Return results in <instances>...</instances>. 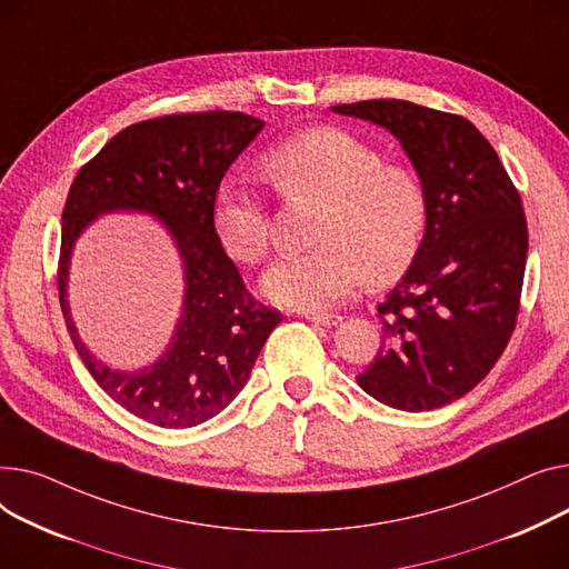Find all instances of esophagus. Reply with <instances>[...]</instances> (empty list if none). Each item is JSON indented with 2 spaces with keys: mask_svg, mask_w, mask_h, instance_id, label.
Here are the masks:
<instances>
[{
  "mask_svg": "<svg viewBox=\"0 0 569 569\" xmlns=\"http://www.w3.org/2000/svg\"><path fill=\"white\" fill-rule=\"evenodd\" d=\"M303 317L312 323H319V326H338L342 321L340 315H330V312H306Z\"/></svg>",
  "mask_w": 569,
  "mask_h": 569,
  "instance_id": "obj_1",
  "label": "esophagus"
}]
</instances>
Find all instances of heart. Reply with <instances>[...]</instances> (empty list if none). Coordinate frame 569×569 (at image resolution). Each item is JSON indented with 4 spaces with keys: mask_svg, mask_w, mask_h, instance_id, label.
Wrapping results in <instances>:
<instances>
[{
    "mask_svg": "<svg viewBox=\"0 0 569 569\" xmlns=\"http://www.w3.org/2000/svg\"><path fill=\"white\" fill-rule=\"evenodd\" d=\"M263 174L289 204L319 202L312 250L278 259L261 287L271 300L321 310L353 293L365 278L383 284L416 259L427 229V192L409 167L386 164L370 142L342 128L298 132L263 158ZM222 250L257 263L271 246V211L241 179L227 177L211 204Z\"/></svg>",
    "mask_w": 569,
    "mask_h": 569,
    "instance_id": "obj_1",
    "label": "heart"
}]
</instances>
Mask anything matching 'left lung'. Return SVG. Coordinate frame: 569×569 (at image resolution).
Returning a JSON list of instances; mask_svg holds the SVG:
<instances>
[{
  "label": "left lung",
  "mask_w": 569,
  "mask_h": 569,
  "mask_svg": "<svg viewBox=\"0 0 569 569\" xmlns=\"http://www.w3.org/2000/svg\"><path fill=\"white\" fill-rule=\"evenodd\" d=\"M332 112L390 130L429 207L413 263L379 303L383 347L356 381L399 411L446 407L489 375L517 326L528 252L519 190L487 138L459 114L395 98Z\"/></svg>",
  "instance_id": "1"
}]
</instances>
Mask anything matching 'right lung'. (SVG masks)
<instances>
[{
    "instance_id": "add662e5",
    "label": "right lung",
    "mask_w": 569,
    "mask_h": 569,
    "mask_svg": "<svg viewBox=\"0 0 569 569\" xmlns=\"http://www.w3.org/2000/svg\"><path fill=\"white\" fill-rule=\"evenodd\" d=\"M261 128V119L227 110L132 123L80 167L66 197L57 271L66 328L93 381L151 425L186 429L218 416L243 390L263 342L282 321L280 310L261 306L246 289L211 224L224 172ZM112 210L162 219L184 259L187 296L178 330L163 356L140 373L100 363L79 340L64 300L77 237L93 217Z\"/></svg>"
}]
</instances>
